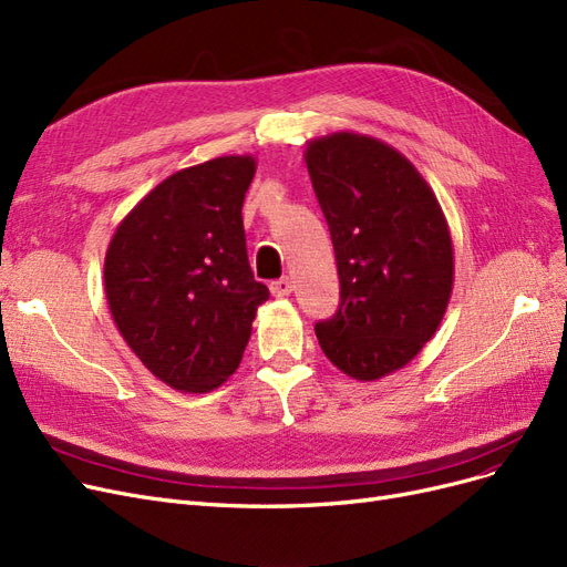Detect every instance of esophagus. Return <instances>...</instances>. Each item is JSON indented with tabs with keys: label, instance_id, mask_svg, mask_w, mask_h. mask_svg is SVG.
Wrapping results in <instances>:
<instances>
[{
	"label": "esophagus",
	"instance_id": "1",
	"mask_svg": "<svg viewBox=\"0 0 567 567\" xmlns=\"http://www.w3.org/2000/svg\"><path fill=\"white\" fill-rule=\"evenodd\" d=\"M270 295L276 297V299L289 297V295H291V280H289V278H282V280L270 282Z\"/></svg>",
	"mask_w": 567,
	"mask_h": 567
}]
</instances>
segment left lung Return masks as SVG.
<instances>
[{"mask_svg": "<svg viewBox=\"0 0 567 567\" xmlns=\"http://www.w3.org/2000/svg\"><path fill=\"white\" fill-rule=\"evenodd\" d=\"M330 226L339 310L316 324L322 353L358 381L386 377L424 349L454 282L445 214L414 164L379 138L337 132L306 145Z\"/></svg>", "mask_w": 567, "mask_h": 567, "instance_id": "left-lung-1", "label": "left lung"}]
</instances>
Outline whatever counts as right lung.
<instances>
[{
  "instance_id": "add662e5",
  "label": "right lung",
  "mask_w": 567,
  "mask_h": 567,
  "mask_svg": "<svg viewBox=\"0 0 567 567\" xmlns=\"http://www.w3.org/2000/svg\"><path fill=\"white\" fill-rule=\"evenodd\" d=\"M251 155H226L164 178L122 218L105 251V299L126 346L159 381L214 391L237 370L257 308L243 228Z\"/></svg>"
}]
</instances>
